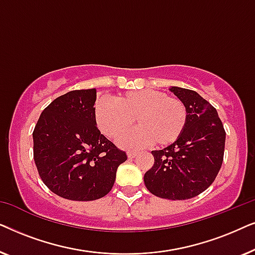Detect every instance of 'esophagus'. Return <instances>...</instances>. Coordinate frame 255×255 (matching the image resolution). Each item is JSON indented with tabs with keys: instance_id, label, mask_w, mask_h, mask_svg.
I'll list each match as a JSON object with an SVG mask.
<instances>
[{
	"instance_id": "1",
	"label": "esophagus",
	"mask_w": 255,
	"mask_h": 255,
	"mask_svg": "<svg viewBox=\"0 0 255 255\" xmlns=\"http://www.w3.org/2000/svg\"><path fill=\"white\" fill-rule=\"evenodd\" d=\"M137 154H138V153H137V152H133V151H128V158H130V159L134 158V156L137 155Z\"/></svg>"
}]
</instances>
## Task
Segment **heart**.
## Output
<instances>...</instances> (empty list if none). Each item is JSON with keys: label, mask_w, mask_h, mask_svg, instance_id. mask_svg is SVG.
Here are the masks:
<instances>
[{"label": "heart", "mask_w": 255, "mask_h": 255, "mask_svg": "<svg viewBox=\"0 0 255 255\" xmlns=\"http://www.w3.org/2000/svg\"><path fill=\"white\" fill-rule=\"evenodd\" d=\"M97 127L109 138H117L131 128L135 120L139 127L118 139L123 147H141L173 144L187 123V109L182 101L158 90H132L118 95L115 101L101 97L94 104Z\"/></svg>", "instance_id": "heart-1"}]
</instances>
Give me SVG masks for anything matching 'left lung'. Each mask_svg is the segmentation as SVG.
I'll return each mask as SVG.
<instances>
[{
    "label": "left lung",
    "mask_w": 255,
    "mask_h": 255,
    "mask_svg": "<svg viewBox=\"0 0 255 255\" xmlns=\"http://www.w3.org/2000/svg\"><path fill=\"white\" fill-rule=\"evenodd\" d=\"M187 109L184 130L173 144L152 151L154 165L145 173L149 193L166 200L193 198L214 182L224 156L225 131L217 110L194 90L170 87Z\"/></svg>",
    "instance_id": "8db88e82"
}]
</instances>
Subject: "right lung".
Segmentation results:
<instances>
[{
    "mask_svg": "<svg viewBox=\"0 0 255 255\" xmlns=\"http://www.w3.org/2000/svg\"><path fill=\"white\" fill-rule=\"evenodd\" d=\"M96 89L72 90L41 113L33 131V158L48 189L71 201L106 196L128 159L101 134L94 117Z\"/></svg>",
    "mask_w": 255,
    "mask_h": 255,
    "instance_id": "obj_1",
    "label": "right lung"
}]
</instances>
